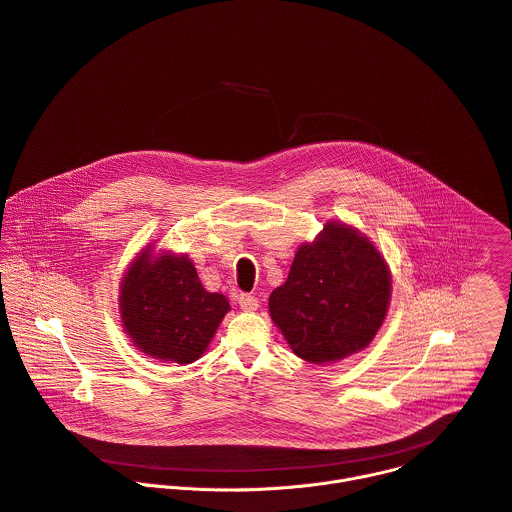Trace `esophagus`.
I'll return each instance as SVG.
<instances>
[{"label":"esophagus","mask_w":512,"mask_h":512,"mask_svg":"<svg viewBox=\"0 0 512 512\" xmlns=\"http://www.w3.org/2000/svg\"><path fill=\"white\" fill-rule=\"evenodd\" d=\"M237 299H239V305H241L243 311H255V309L259 307L257 297H253V295H249V293H241Z\"/></svg>","instance_id":"34e87169"}]
</instances>
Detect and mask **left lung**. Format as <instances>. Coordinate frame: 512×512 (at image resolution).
<instances>
[{"label":"left lung","mask_w":512,"mask_h":512,"mask_svg":"<svg viewBox=\"0 0 512 512\" xmlns=\"http://www.w3.org/2000/svg\"><path fill=\"white\" fill-rule=\"evenodd\" d=\"M390 295V269L374 243L329 221L297 249L287 281L269 297V313L297 358L331 364L370 346Z\"/></svg>","instance_id":"1"}]
</instances>
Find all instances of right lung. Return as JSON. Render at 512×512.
I'll use <instances>...</instances> for the list:
<instances>
[{"label":"right lung","mask_w":512,"mask_h":512,"mask_svg":"<svg viewBox=\"0 0 512 512\" xmlns=\"http://www.w3.org/2000/svg\"><path fill=\"white\" fill-rule=\"evenodd\" d=\"M120 319L132 344L160 362L199 360L231 309L221 293H209L187 255L142 249L120 283Z\"/></svg>","instance_id":"add662e5"}]
</instances>
